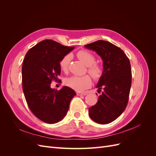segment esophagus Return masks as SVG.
Instances as JSON below:
<instances>
[{
	"label": "esophagus",
	"mask_w": 156,
	"mask_h": 156,
	"mask_svg": "<svg viewBox=\"0 0 156 156\" xmlns=\"http://www.w3.org/2000/svg\"><path fill=\"white\" fill-rule=\"evenodd\" d=\"M87 93H83V92H77V96H86Z\"/></svg>",
	"instance_id": "esophagus-1"
}]
</instances>
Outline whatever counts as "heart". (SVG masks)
Masks as SVG:
<instances>
[{
    "label": "heart",
    "mask_w": 156,
    "mask_h": 156,
    "mask_svg": "<svg viewBox=\"0 0 156 156\" xmlns=\"http://www.w3.org/2000/svg\"><path fill=\"white\" fill-rule=\"evenodd\" d=\"M77 58L87 66L88 72L91 75L94 80H99L103 75V68L101 66L96 64V58L93 54L88 51L81 50L77 52ZM72 55L67 54L61 58L59 66L62 71L67 72L72 60ZM66 85L79 92L84 91V90L90 87L92 85V79L88 75L83 76L69 77L65 80Z\"/></svg>",
    "instance_id": "1"
}]
</instances>
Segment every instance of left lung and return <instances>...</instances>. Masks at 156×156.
Masks as SVG:
<instances>
[{
    "label": "left lung",
    "mask_w": 156,
    "mask_h": 156,
    "mask_svg": "<svg viewBox=\"0 0 156 156\" xmlns=\"http://www.w3.org/2000/svg\"><path fill=\"white\" fill-rule=\"evenodd\" d=\"M84 47L100 56L103 66L96 85L102 92L96 104L89 108V116L96 123H111L122 115L128 102L131 86L129 60L120 48L107 41L98 40Z\"/></svg>",
    "instance_id": "left-lung-1"
}]
</instances>
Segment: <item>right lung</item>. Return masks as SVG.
<instances>
[{
    "label": "right lung",
    "mask_w": 156,
    "mask_h": 156,
    "mask_svg": "<svg viewBox=\"0 0 156 156\" xmlns=\"http://www.w3.org/2000/svg\"><path fill=\"white\" fill-rule=\"evenodd\" d=\"M74 48L45 40L28 51L23 60L22 83L27 103L33 114L45 123L62 120L71 100L76 95L68 87L64 86L60 90L51 88L53 80L58 81L61 58Z\"/></svg>",
    "instance_id": "add662e5"
}]
</instances>
